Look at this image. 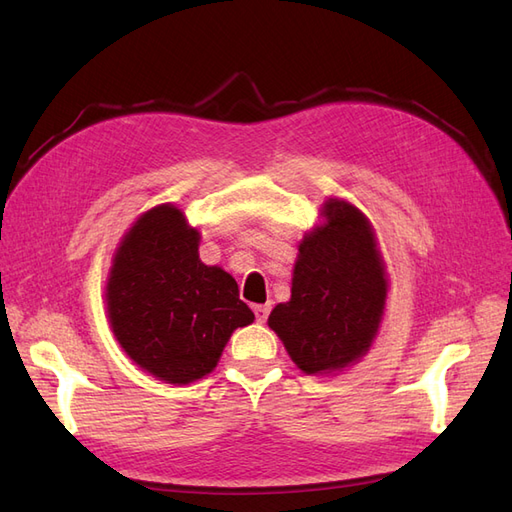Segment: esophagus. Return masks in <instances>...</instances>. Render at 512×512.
Masks as SVG:
<instances>
[{
	"label": "esophagus",
	"mask_w": 512,
	"mask_h": 512,
	"mask_svg": "<svg viewBox=\"0 0 512 512\" xmlns=\"http://www.w3.org/2000/svg\"><path fill=\"white\" fill-rule=\"evenodd\" d=\"M269 312H271V305H254V314H256V320L258 322H267L269 318Z\"/></svg>",
	"instance_id": "obj_1"
}]
</instances>
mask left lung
<instances>
[{
    "instance_id": "obj_1",
    "label": "left lung",
    "mask_w": 512,
    "mask_h": 512,
    "mask_svg": "<svg viewBox=\"0 0 512 512\" xmlns=\"http://www.w3.org/2000/svg\"><path fill=\"white\" fill-rule=\"evenodd\" d=\"M324 224L299 245L288 303L275 305L269 327L309 376L361 359L374 342L386 303L384 260L374 228L346 200L322 205Z\"/></svg>"
}]
</instances>
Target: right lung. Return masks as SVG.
<instances>
[{"instance_id":"add662e5","label":"right lung","mask_w":512,"mask_h":512,"mask_svg":"<svg viewBox=\"0 0 512 512\" xmlns=\"http://www.w3.org/2000/svg\"><path fill=\"white\" fill-rule=\"evenodd\" d=\"M200 232L173 205L126 232L106 282V312L130 359L170 384L211 374L232 331L254 322L235 277L198 258Z\"/></svg>"}]
</instances>
